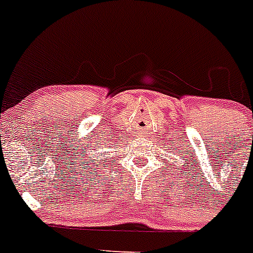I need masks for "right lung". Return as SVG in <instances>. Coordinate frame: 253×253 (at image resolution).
Listing matches in <instances>:
<instances>
[{"mask_svg": "<svg viewBox=\"0 0 253 253\" xmlns=\"http://www.w3.org/2000/svg\"><path fill=\"white\" fill-rule=\"evenodd\" d=\"M84 164H85V162H84ZM96 168H98V166H97V165H96Z\"/></svg>", "mask_w": 253, "mask_h": 253, "instance_id": "obj_1", "label": "right lung"}]
</instances>
